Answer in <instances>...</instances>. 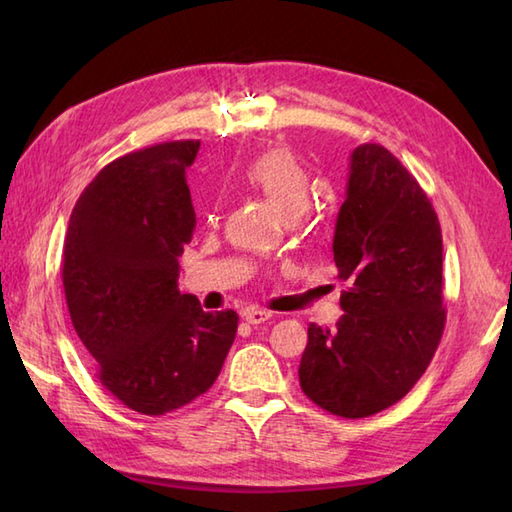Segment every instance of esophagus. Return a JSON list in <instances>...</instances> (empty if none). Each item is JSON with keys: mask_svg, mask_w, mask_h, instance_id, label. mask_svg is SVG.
<instances>
[{"mask_svg": "<svg viewBox=\"0 0 512 512\" xmlns=\"http://www.w3.org/2000/svg\"><path fill=\"white\" fill-rule=\"evenodd\" d=\"M242 317H244V321L250 323V325H259V323L268 321L270 317H273V314L266 312V310H244Z\"/></svg>", "mask_w": 512, "mask_h": 512, "instance_id": "obj_1", "label": "esophagus"}]
</instances>
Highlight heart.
Returning a JSON list of instances; mask_svg holds the SVG:
<instances>
[{
	"instance_id": "obj_1",
	"label": "heart",
	"mask_w": 512,
	"mask_h": 512,
	"mask_svg": "<svg viewBox=\"0 0 512 512\" xmlns=\"http://www.w3.org/2000/svg\"><path fill=\"white\" fill-rule=\"evenodd\" d=\"M244 187L255 191L275 206V209L292 220L310 202L312 176L310 169L292 149L273 147L259 151L239 171ZM209 220H215L211 213Z\"/></svg>"
}]
</instances>
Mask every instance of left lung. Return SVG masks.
I'll return each mask as SVG.
<instances>
[{
  "label": "left lung",
  "instance_id": "left-lung-1",
  "mask_svg": "<svg viewBox=\"0 0 512 512\" xmlns=\"http://www.w3.org/2000/svg\"><path fill=\"white\" fill-rule=\"evenodd\" d=\"M332 250L345 314L332 330L308 325L299 383L334 416L367 418L409 394L447 321L436 209L383 145L354 149Z\"/></svg>",
  "mask_w": 512,
  "mask_h": 512
}]
</instances>
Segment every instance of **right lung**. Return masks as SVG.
Wrapping results in <instances>:
<instances>
[{
	"instance_id": "add662e5",
	"label": "right lung",
	"mask_w": 512,
	"mask_h": 512,
	"mask_svg": "<svg viewBox=\"0 0 512 512\" xmlns=\"http://www.w3.org/2000/svg\"><path fill=\"white\" fill-rule=\"evenodd\" d=\"M200 140L145 147L105 165L76 200L61 277L94 376L145 416L209 391L237 334L233 310L204 312L180 295L184 244L195 211L184 169Z\"/></svg>"
}]
</instances>
